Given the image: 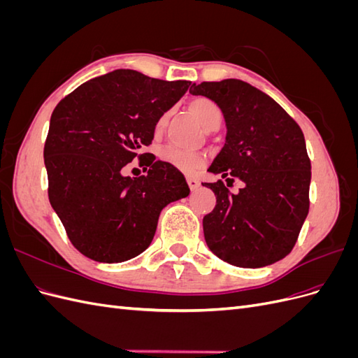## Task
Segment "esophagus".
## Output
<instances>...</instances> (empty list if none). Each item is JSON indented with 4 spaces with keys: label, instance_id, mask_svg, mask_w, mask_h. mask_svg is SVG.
<instances>
[{
    "label": "esophagus",
    "instance_id": "esophagus-1",
    "mask_svg": "<svg viewBox=\"0 0 358 358\" xmlns=\"http://www.w3.org/2000/svg\"><path fill=\"white\" fill-rule=\"evenodd\" d=\"M187 183H188V187H189L191 191H196L200 187V182L197 179H194V178H187Z\"/></svg>",
    "mask_w": 358,
    "mask_h": 358
}]
</instances>
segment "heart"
<instances>
[{"mask_svg": "<svg viewBox=\"0 0 358 358\" xmlns=\"http://www.w3.org/2000/svg\"><path fill=\"white\" fill-rule=\"evenodd\" d=\"M188 107L191 113L196 116L201 127L206 129V131H216L224 121V115L221 107L216 104L213 100L208 99V96H196L188 103ZM169 121V113H162L155 124V133L159 134L164 131V128ZM161 159L169 162L175 169H178L182 173H194L203 167L204 164V158L199 152H191V150H183L176 146H166L161 150L159 154Z\"/></svg>", "mask_w": 358, "mask_h": 358, "instance_id": "obj_1", "label": "heart"}]
</instances>
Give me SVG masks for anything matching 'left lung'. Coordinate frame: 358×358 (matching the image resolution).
<instances>
[{"label": "left lung", "mask_w": 358, "mask_h": 358, "mask_svg": "<svg viewBox=\"0 0 358 358\" xmlns=\"http://www.w3.org/2000/svg\"><path fill=\"white\" fill-rule=\"evenodd\" d=\"M221 107L225 145L208 171L245 187L233 194L220 179L203 183L216 196L203 218L210 251L237 267H264L294 248L309 212L310 159L301 128L273 99L246 82L192 83Z\"/></svg>", "instance_id": "1"}]
</instances>
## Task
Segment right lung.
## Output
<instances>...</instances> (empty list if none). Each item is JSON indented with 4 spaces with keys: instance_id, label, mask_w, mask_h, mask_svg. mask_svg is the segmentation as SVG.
Here are the masks:
<instances>
[{
    "instance_id": "obj_1",
    "label": "right lung",
    "mask_w": 358,
    "mask_h": 358,
    "mask_svg": "<svg viewBox=\"0 0 358 358\" xmlns=\"http://www.w3.org/2000/svg\"><path fill=\"white\" fill-rule=\"evenodd\" d=\"M189 85L115 70L85 82L55 107L43 152L49 201L85 257L121 263L142 254L162 208L189 194L178 169L142 152L152 143L157 119ZM134 157L148 173L131 180L122 171Z\"/></svg>"
}]
</instances>
